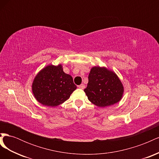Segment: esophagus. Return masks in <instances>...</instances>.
Masks as SVG:
<instances>
[{"instance_id": "1", "label": "esophagus", "mask_w": 159, "mask_h": 159, "mask_svg": "<svg viewBox=\"0 0 159 159\" xmlns=\"http://www.w3.org/2000/svg\"><path fill=\"white\" fill-rule=\"evenodd\" d=\"M78 88L80 89H84L85 88V85L84 84H81L80 85H78Z\"/></svg>"}]
</instances>
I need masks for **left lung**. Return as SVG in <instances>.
I'll list each match as a JSON object with an SVG mask.
<instances>
[{
  "label": "left lung",
  "mask_w": 159,
  "mask_h": 159,
  "mask_svg": "<svg viewBox=\"0 0 159 159\" xmlns=\"http://www.w3.org/2000/svg\"><path fill=\"white\" fill-rule=\"evenodd\" d=\"M84 91L93 104L105 107L121 99L124 88L115 72L105 67L95 66L91 69L88 86Z\"/></svg>",
  "instance_id": "left-lung-1"
}]
</instances>
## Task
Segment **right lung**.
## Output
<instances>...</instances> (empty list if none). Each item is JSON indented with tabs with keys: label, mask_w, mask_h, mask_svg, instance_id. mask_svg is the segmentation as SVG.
Wrapping results in <instances>:
<instances>
[{
	"label": "right lung",
	"mask_w": 159,
	"mask_h": 159,
	"mask_svg": "<svg viewBox=\"0 0 159 159\" xmlns=\"http://www.w3.org/2000/svg\"><path fill=\"white\" fill-rule=\"evenodd\" d=\"M77 88L72 77L64 73L62 66L49 65L38 72L32 89L36 99L45 106L63 103Z\"/></svg>",
	"instance_id": "obj_1"
}]
</instances>
